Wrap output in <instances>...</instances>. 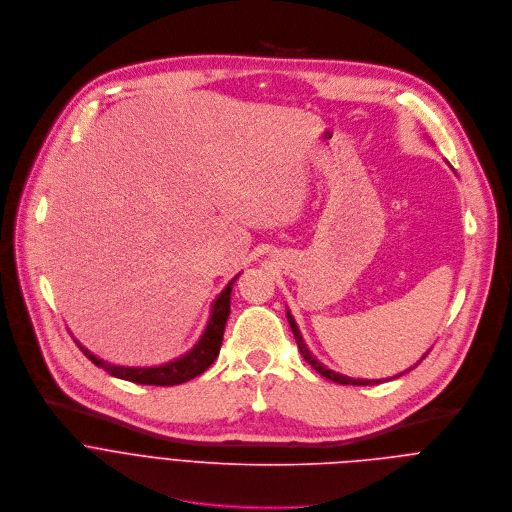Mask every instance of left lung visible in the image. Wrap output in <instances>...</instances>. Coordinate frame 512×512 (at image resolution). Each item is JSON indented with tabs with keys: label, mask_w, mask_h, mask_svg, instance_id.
Wrapping results in <instances>:
<instances>
[{
	"label": "left lung",
	"mask_w": 512,
	"mask_h": 512,
	"mask_svg": "<svg viewBox=\"0 0 512 512\" xmlns=\"http://www.w3.org/2000/svg\"><path fill=\"white\" fill-rule=\"evenodd\" d=\"M286 319H288V325H290V329H292V335H294V339H296V345H298V349H300V355L304 357V361L309 363L317 373H321L323 377H327V379H331V381H335V383H341V385H377V383H383V381H387V379H355V377H347V375H343V373H337V371H333V369H329V367H325L313 353H311V349L306 347V343H304V339H302V335H300V331H298V325H296V321H294V317L290 315V311L286 309ZM428 355V353H426ZM424 355V357H426ZM422 357V359H424ZM420 359V361H422ZM418 361V363H420ZM416 367V365H414ZM414 367H410L407 371H412ZM407 371H403V373H407ZM403 373H399V375H403ZM397 375V377H399Z\"/></svg>",
	"instance_id": "8db88e82"
}]
</instances>
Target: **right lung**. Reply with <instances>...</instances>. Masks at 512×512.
I'll return each mask as SVG.
<instances>
[{
	"instance_id": "obj_1",
	"label": "right lung",
	"mask_w": 512,
	"mask_h": 512,
	"mask_svg": "<svg viewBox=\"0 0 512 512\" xmlns=\"http://www.w3.org/2000/svg\"><path fill=\"white\" fill-rule=\"evenodd\" d=\"M238 276L240 274H236L226 284V288L216 296V300L212 302L208 325H206V329H203L197 343L187 353L179 355L177 359H171L167 363L153 365V367H129V365H115V363H109L105 359L96 357L86 347H82L78 341H76V345L82 349V353L96 367L105 369L113 377L133 381V383H139V385H163V387H167V385L185 383V381L201 375L220 355V347H222V341H224V329H226V323H228V317H230L232 288H234V282L238 280Z\"/></svg>"
}]
</instances>
